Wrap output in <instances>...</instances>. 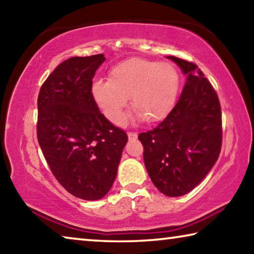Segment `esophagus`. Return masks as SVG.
I'll return each instance as SVG.
<instances>
[{
	"label": "esophagus",
	"mask_w": 254,
	"mask_h": 254,
	"mask_svg": "<svg viewBox=\"0 0 254 254\" xmlns=\"http://www.w3.org/2000/svg\"><path fill=\"white\" fill-rule=\"evenodd\" d=\"M127 137H128V140H135L137 137V133L136 132H128Z\"/></svg>",
	"instance_id": "1"
}]
</instances>
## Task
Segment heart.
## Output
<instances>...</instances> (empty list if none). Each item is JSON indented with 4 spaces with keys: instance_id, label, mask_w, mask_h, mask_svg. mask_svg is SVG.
Instances as JSON below:
<instances>
[{
    "instance_id": "obj_1",
    "label": "heart",
    "mask_w": 254,
    "mask_h": 254,
    "mask_svg": "<svg viewBox=\"0 0 254 254\" xmlns=\"http://www.w3.org/2000/svg\"><path fill=\"white\" fill-rule=\"evenodd\" d=\"M178 91L179 75L173 65L142 58H131L114 66L109 80L97 79L91 88L98 109L115 126L126 121L130 97L137 120L162 121L173 111Z\"/></svg>"
}]
</instances>
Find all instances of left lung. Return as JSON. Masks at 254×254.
Wrapping results in <instances>:
<instances>
[{
	"label": "left lung",
	"mask_w": 254,
	"mask_h": 254,
	"mask_svg": "<svg viewBox=\"0 0 254 254\" xmlns=\"http://www.w3.org/2000/svg\"><path fill=\"white\" fill-rule=\"evenodd\" d=\"M187 76L177 104L159 126L139 134L145 168L163 195L192 190L217 161L222 145L221 105L195 64L167 56Z\"/></svg>",
	"instance_id": "left-lung-1"
}]
</instances>
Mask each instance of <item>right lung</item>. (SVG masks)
I'll return each mask as SVG.
<instances>
[{
  "label": "right lung",
  "instance_id": "right-lung-1",
  "mask_svg": "<svg viewBox=\"0 0 254 254\" xmlns=\"http://www.w3.org/2000/svg\"><path fill=\"white\" fill-rule=\"evenodd\" d=\"M104 55L71 57L51 72L38 96L37 134L51 171L84 200L104 197L118 174L127 135L103 115L92 96Z\"/></svg>",
  "mask_w": 254,
  "mask_h": 254
}]
</instances>
